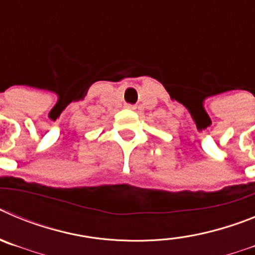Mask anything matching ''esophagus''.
<instances>
[{
  "label": "esophagus",
  "instance_id": "esophagus-1",
  "mask_svg": "<svg viewBox=\"0 0 255 255\" xmlns=\"http://www.w3.org/2000/svg\"><path fill=\"white\" fill-rule=\"evenodd\" d=\"M125 108H128V110H135V106L129 105V103H128V105H125Z\"/></svg>",
  "mask_w": 255,
  "mask_h": 255
}]
</instances>
